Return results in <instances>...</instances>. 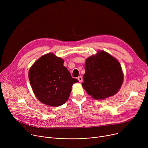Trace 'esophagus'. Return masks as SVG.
<instances>
[{
    "label": "esophagus",
    "mask_w": 148,
    "mask_h": 148,
    "mask_svg": "<svg viewBox=\"0 0 148 148\" xmlns=\"http://www.w3.org/2000/svg\"><path fill=\"white\" fill-rule=\"evenodd\" d=\"M77 79H78V80L79 81V82H81L82 81V77H81V76L78 77L77 78Z\"/></svg>",
    "instance_id": "esophagus-1"
}]
</instances>
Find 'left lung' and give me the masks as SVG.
I'll return each mask as SVG.
<instances>
[{"label":"left lung","mask_w":148,"mask_h":148,"mask_svg":"<svg viewBox=\"0 0 148 148\" xmlns=\"http://www.w3.org/2000/svg\"><path fill=\"white\" fill-rule=\"evenodd\" d=\"M82 87L95 99L114 95L120 89L123 74L119 61L104 51L88 57L85 63Z\"/></svg>","instance_id":"8db88e82"}]
</instances>
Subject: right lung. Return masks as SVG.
<instances>
[{
  "label": "right lung",
  "instance_id": "right-lung-1",
  "mask_svg": "<svg viewBox=\"0 0 148 148\" xmlns=\"http://www.w3.org/2000/svg\"><path fill=\"white\" fill-rule=\"evenodd\" d=\"M63 64L64 60L49 53L40 57L30 67V85L42 103L53 107L63 105L69 98L73 84L78 82Z\"/></svg>",
  "mask_w": 148,
  "mask_h": 148
}]
</instances>
